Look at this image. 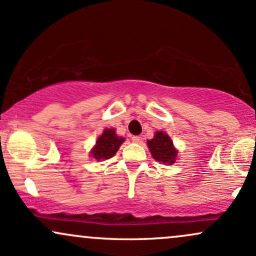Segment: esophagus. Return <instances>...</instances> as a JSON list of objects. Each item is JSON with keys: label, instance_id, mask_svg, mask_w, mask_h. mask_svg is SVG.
Returning <instances> with one entry per match:
<instances>
[{"label": "esophagus", "instance_id": "obj_1", "mask_svg": "<svg viewBox=\"0 0 256 256\" xmlns=\"http://www.w3.org/2000/svg\"><path fill=\"white\" fill-rule=\"evenodd\" d=\"M131 140H132V142H134V143L142 142V137H140V136H132Z\"/></svg>", "mask_w": 256, "mask_h": 256}]
</instances>
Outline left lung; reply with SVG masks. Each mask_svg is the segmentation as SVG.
<instances>
[{"mask_svg": "<svg viewBox=\"0 0 256 256\" xmlns=\"http://www.w3.org/2000/svg\"><path fill=\"white\" fill-rule=\"evenodd\" d=\"M148 148L152 158L158 162L170 164V165L174 164L176 158H177V150L173 146L171 138L165 132H156L154 138L148 140Z\"/></svg>", "mask_w": 256, "mask_h": 256, "instance_id": "1", "label": "left lung"}]
</instances>
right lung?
I'll use <instances>...</instances> for the list:
<instances>
[{"instance_id": "obj_1", "label": "right lung", "mask_w": 256, "mask_h": 256, "mask_svg": "<svg viewBox=\"0 0 256 256\" xmlns=\"http://www.w3.org/2000/svg\"><path fill=\"white\" fill-rule=\"evenodd\" d=\"M122 142H124V138L116 136V131L106 128L104 134L98 137L95 148L92 149L91 154L96 160H101V158L102 160H107V158L116 155Z\"/></svg>"}]
</instances>
